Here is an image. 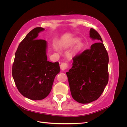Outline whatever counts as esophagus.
<instances>
[{"instance_id":"1","label":"esophagus","mask_w":127,"mask_h":127,"mask_svg":"<svg viewBox=\"0 0 127 127\" xmlns=\"http://www.w3.org/2000/svg\"><path fill=\"white\" fill-rule=\"evenodd\" d=\"M68 67V64L67 63H62L60 64V69L62 70H66Z\"/></svg>"}]
</instances>
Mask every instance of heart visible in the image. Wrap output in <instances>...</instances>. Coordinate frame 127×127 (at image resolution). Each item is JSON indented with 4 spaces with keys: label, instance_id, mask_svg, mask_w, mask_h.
Here are the masks:
<instances>
[{
    "label": "heart",
    "instance_id": "obj_1",
    "mask_svg": "<svg viewBox=\"0 0 127 127\" xmlns=\"http://www.w3.org/2000/svg\"><path fill=\"white\" fill-rule=\"evenodd\" d=\"M79 41V39H78V38H74V39H72L71 40H70L66 44H65L64 47L65 48L72 47H73V46H74L76 44H77ZM84 47V44L83 42H79L77 44V45L76 46V47L74 50V52L75 53H77L80 52L82 50Z\"/></svg>",
    "mask_w": 127,
    "mask_h": 127
}]
</instances>
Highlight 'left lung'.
Here are the masks:
<instances>
[{
    "instance_id": "left-lung-1",
    "label": "left lung",
    "mask_w": 127,
    "mask_h": 127,
    "mask_svg": "<svg viewBox=\"0 0 127 127\" xmlns=\"http://www.w3.org/2000/svg\"><path fill=\"white\" fill-rule=\"evenodd\" d=\"M90 37L97 42L76 56L72 67L66 72L72 98L82 104L97 99L109 80V56L102 38L92 28Z\"/></svg>"
}]
</instances>
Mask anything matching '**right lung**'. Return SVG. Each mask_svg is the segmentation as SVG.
<instances>
[{"mask_svg": "<svg viewBox=\"0 0 127 127\" xmlns=\"http://www.w3.org/2000/svg\"><path fill=\"white\" fill-rule=\"evenodd\" d=\"M43 31L44 29L39 27L27 34L18 45L12 67L18 90L32 100H41L47 96L60 70L58 62L47 60V42L37 39Z\"/></svg>", "mask_w": 127, "mask_h": 127, "instance_id": "add662e5", "label": "right lung"}]
</instances>
